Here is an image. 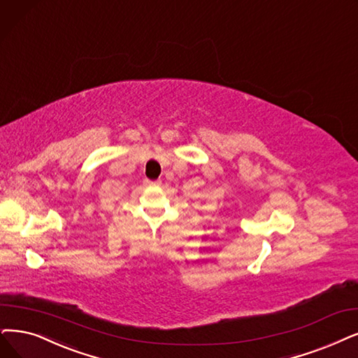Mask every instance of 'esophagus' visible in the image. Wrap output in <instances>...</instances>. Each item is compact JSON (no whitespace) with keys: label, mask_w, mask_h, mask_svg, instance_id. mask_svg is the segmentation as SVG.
Returning a JSON list of instances; mask_svg holds the SVG:
<instances>
[{"label":"esophagus","mask_w":358,"mask_h":358,"mask_svg":"<svg viewBox=\"0 0 358 358\" xmlns=\"http://www.w3.org/2000/svg\"><path fill=\"white\" fill-rule=\"evenodd\" d=\"M144 185H145V187H159V185H160V180H151V179H145V180H144Z\"/></svg>","instance_id":"esophagus-1"}]
</instances>
